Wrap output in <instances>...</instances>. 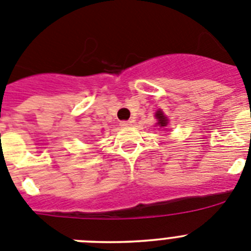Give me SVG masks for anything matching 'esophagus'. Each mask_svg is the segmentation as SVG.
Masks as SVG:
<instances>
[{
  "label": "esophagus",
  "instance_id": "34e87169",
  "mask_svg": "<svg viewBox=\"0 0 251 251\" xmlns=\"http://www.w3.org/2000/svg\"><path fill=\"white\" fill-rule=\"evenodd\" d=\"M133 121H122L121 122V127L122 128H127L129 127V126H132Z\"/></svg>",
  "mask_w": 251,
  "mask_h": 251
}]
</instances>
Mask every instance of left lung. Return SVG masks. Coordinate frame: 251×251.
Wrapping results in <instances>:
<instances>
[{"label":"left lung","instance_id":"left-lung-1","mask_svg":"<svg viewBox=\"0 0 251 251\" xmlns=\"http://www.w3.org/2000/svg\"><path fill=\"white\" fill-rule=\"evenodd\" d=\"M156 118L157 121H158V126L159 127H166L167 126V117L166 115H163V113L161 112V110H158V112L156 113Z\"/></svg>","mask_w":251,"mask_h":251}]
</instances>
